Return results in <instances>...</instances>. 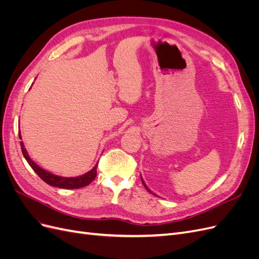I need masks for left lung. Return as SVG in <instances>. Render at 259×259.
<instances>
[{"instance_id":"obj_1","label":"left lung","mask_w":259,"mask_h":259,"mask_svg":"<svg viewBox=\"0 0 259 259\" xmlns=\"http://www.w3.org/2000/svg\"><path fill=\"white\" fill-rule=\"evenodd\" d=\"M142 182H143V184H144V186H145V187H146V189H147V190H148V191H149V192H151V191H150V190H149V189H148V187H147V186H146V185H145V183H144V180H143V179H142ZM151 193H152V192H151Z\"/></svg>"}]
</instances>
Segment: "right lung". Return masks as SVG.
Returning a JSON list of instances; mask_svg holds the SVG:
<instances>
[{
  "label": "right lung",
  "instance_id": "1",
  "mask_svg": "<svg viewBox=\"0 0 259 259\" xmlns=\"http://www.w3.org/2000/svg\"><path fill=\"white\" fill-rule=\"evenodd\" d=\"M19 138L21 139L20 132H19ZM20 147H21L22 154H23V156H25L27 162L29 163V165L32 167V169L38 175V177L43 180V182L49 184L50 186L62 188V189H77V188H82V187L90 185L97 176L98 164H96L93 169H91L90 171H88V173L84 175H81V176H77V177L56 176V175L50 173V171H46L45 169L41 168L37 165V164H35L32 160L30 159V156L28 155V152L25 149V146H23V143H20Z\"/></svg>",
  "mask_w": 259,
  "mask_h": 259
}]
</instances>
